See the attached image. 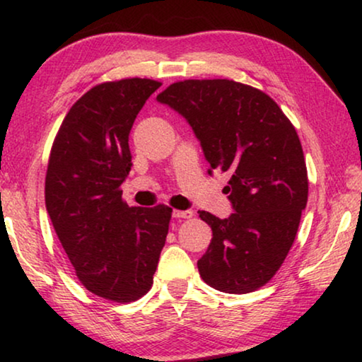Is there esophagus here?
<instances>
[{"instance_id": "34e87169", "label": "esophagus", "mask_w": 362, "mask_h": 362, "mask_svg": "<svg viewBox=\"0 0 362 362\" xmlns=\"http://www.w3.org/2000/svg\"><path fill=\"white\" fill-rule=\"evenodd\" d=\"M173 217H176V219H191L192 211H177V209H175V211H173Z\"/></svg>"}]
</instances>
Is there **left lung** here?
<instances>
[{
  "instance_id": "8db88e82",
  "label": "left lung",
  "mask_w": 362,
  "mask_h": 362,
  "mask_svg": "<svg viewBox=\"0 0 362 362\" xmlns=\"http://www.w3.org/2000/svg\"><path fill=\"white\" fill-rule=\"evenodd\" d=\"M186 118L212 171L229 173L234 214L199 211L212 229L199 275L224 293L269 284L293 245L308 201V173L295 127L274 98L229 78H189L156 97Z\"/></svg>"
}]
</instances>
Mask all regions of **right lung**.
<instances>
[{
	"mask_svg": "<svg viewBox=\"0 0 362 362\" xmlns=\"http://www.w3.org/2000/svg\"><path fill=\"white\" fill-rule=\"evenodd\" d=\"M151 78L103 82L71 107L54 138L46 209L81 284L93 295L130 303L153 285L171 207H130L122 182L132 170L128 135Z\"/></svg>",
	"mask_w": 362,
	"mask_h": 362,
	"instance_id": "right-lung-1",
	"label": "right lung"
}]
</instances>
